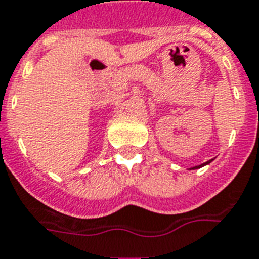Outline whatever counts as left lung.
Masks as SVG:
<instances>
[{
    "instance_id": "1",
    "label": "left lung",
    "mask_w": 259,
    "mask_h": 259,
    "mask_svg": "<svg viewBox=\"0 0 259 259\" xmlns=\"http://www.w3.org/2000/svg\"><path fill=\"white\" fill-rule=\"evenodd\" d=\"M208 163H210V161H208ZM208 163H204V164H201V165H197V166H194V168H200V166L205 165V164H208Z\"/></svg>"
}]
</instances>
